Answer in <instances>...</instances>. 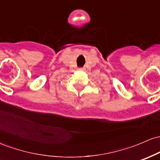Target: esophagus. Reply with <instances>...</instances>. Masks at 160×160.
I'll return each instance as SVG.
<instances>
[{"label": "esophagus", "mask_w": 160, "mask_h": 160, "mask_svg": "<svg viewBox=\"0 0 160 160\" xmlns=\"http://www.w3.org/2000/svg\"><path fill=\"white\" fill-rule=\"evenodd\" d=\"M79 70H80V71H83L84 68H79Z\"/></svg>", "instance_id": "esophagus-1"}]
</instances>
